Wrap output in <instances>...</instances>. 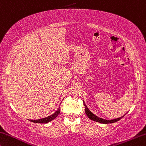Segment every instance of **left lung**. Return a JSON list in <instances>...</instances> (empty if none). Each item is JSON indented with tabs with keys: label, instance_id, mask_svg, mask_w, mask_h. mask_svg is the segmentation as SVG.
<instances>
[{
	"label": "left lung",
	"instance_id": "left-lung-1",
	"mask_svg": "<svg viewBox=\"0 0 146 146\" xmlns=\"http://www.w3.org/2000/svg\"><path fill=\"white\" fill-rule=\"evenodd\" d=\"M84 104L85 107H86V108H85V111H86V115H87V117L90 119L93 120V121H96V122H98V123H104V124H108V123H113L118 121L119 120H120L121 119H122L125 116V115H123L122 117H121L119 118H117V119H115L106 120V119H102L100 117H97V116H96L95 115H94V114L92 113V112L88 109V108L87 107V106L86 105V104L84 103Z\"/></svg>",
	"mask_w": 146,
	"mask_h": 146
}]
</instances>
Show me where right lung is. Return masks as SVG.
<instances>
[{
  "label": "right lung",
  "mask_w": 146,
  "mask_h": 146,
  "mask_svg": "<svg viewBox=\"0 0 146 146\" xmlns=\"http://www.w3.org/2000/svg\"><path fill=\"white\" fill-rule=\"evenodd\" d=\"M60 107L59 108V109L56 111L54 113H53L52 115H51L48 117H47L46 118H42V119H37V120H31L29 119V121L33 123H46L51 121V120L54 119L55 118H56L58 116V115L60 113Z\"/></svg>",
  "instance_id": "obj_1"
}]
</instances>
